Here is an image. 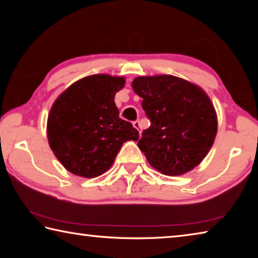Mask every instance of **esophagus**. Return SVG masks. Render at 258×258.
Listing matches in <instances>:
<instances>
[{
	"instance_id": "obj_1",
	"label": "esophagus",
	"mask_w": 258,
	"mask_h": 258,
	"mask_svg": "<svg viewBox=\"0 0 258 258\" xmlns=\"http://www.w3.org/2000/svg\"><path fill=\"white\" fill-rule=\"evenodd\" d=\"M133 126L139 131V133H141V124H140L139 120H135L133 123Z\"/></svg>"
}]
</instances>
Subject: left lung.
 <instances>
[{
    "label": "left lung",
    "instance_id": "1",
    "mask_svg": "<svg viewBox=\"0 0 258 258\" xmlns=\"http://www.w3.org/2000/svg\"><path fill=\"white\" fill-rule=\"evenodd\" d=\"M132 87L151 121L138 142L148 163L169 176L202 163L217 133L215 108L202 87L173 75L140 76Z\"/></svg>",
    "mask_w": 258,
    "mask_h": 258
}]
</instances>
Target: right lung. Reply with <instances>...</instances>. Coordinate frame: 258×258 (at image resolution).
Wrapping results in <instances>:
<instances>
[{"mask_svg": "<svg viewBox=\"0 0 258 258\" xmlns=\"http://www.w3.org/2000/svg\"><path fill=\"white\" fill-rule=\"evenodd\" d=\"M124 86V77L97 74L73 83L55 99L47 117V141L67 171L86 178L101 175L124 142L139 139L138 130L119 118L113 101Z\"/></svg>", "mask_w": 258, "mask_h": 258, "instance_id": "add662e5", "label": "right lung"}]
</instances>
